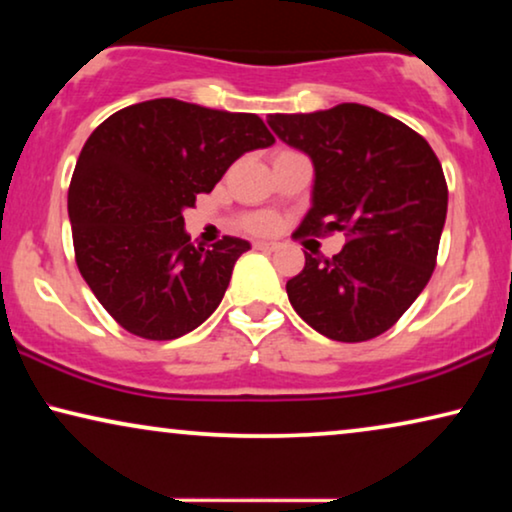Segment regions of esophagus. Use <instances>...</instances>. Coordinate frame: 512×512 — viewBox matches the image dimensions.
<instances>
[{
	"mask_svg": "<svg viewBox=\"0 0 512 512\" xmlns=\"http://www.w3.org/2000/svg\"><path fill=\"white\" fill-rule=\"evenodd\" d=\"M254 249H258V251H277L279 249V244L277 242H254Z\"/></svg>",
	"mask_w": 512,
	"mask_h": 512,
	"instance_id": "esophagus-1",
	"label": "esophagus"
}]
</instances>
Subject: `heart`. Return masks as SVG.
Returning a JSON list of instances; mask_svg holds the SVG:
<instances>
[{"label": "heart", "instance_id": "obj_1", "mask_svg": "<svg viewBox=\"0 0 512 512\" xmlns=\"http://www.w3.org/2000/svg\"><path fill=\"white\" fill-rule=\"evenodd\" d=\"M237 226L251 235H270L279 226V219L272 212H247L237 219Z\"/></svg>", "mask_w": 512, "mask_h": 512}]
</instances>
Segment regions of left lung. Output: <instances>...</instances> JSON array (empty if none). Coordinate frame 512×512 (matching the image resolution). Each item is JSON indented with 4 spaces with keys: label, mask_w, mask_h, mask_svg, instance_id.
I'll return each instance as SVG.
<instances>
[{
    "label": "left lung",
    "mask_w": 512,
    "mask_h": 512,
    "mask_svg": "<svg viewBox=\"0 0 512 512\" xmlns=\"http://www.w3.org/2000/svg\"><path fill=\"white\" fill-rule=\"evenodd\" d=\"M268 125L314 163L312 209L293 237H347L333 258L305 254L303 272L286 282L293 310L331 340H373L436 268L447 216L440 160L419 132L356 102L270 114Z\"/></svg>",
    "instance_id": "left-lung-1"
}]
</instances>
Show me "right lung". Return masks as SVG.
<instances>
[{"instance_id": "add662e5", "label": "right lung", "mask_w": 512, "mask_h": 512, "mask_svg": "<svg viewBox=\"0 0 512 512\" xmlns=\"http://www.w3.org/2000/svg\"><path fill=\"white\" fill-rule=\"evenodd\" d=\"M275 142L256 114L172 97L132 104L97 125L69 184L79 272L118 326L144 340L198 328L228 289L249 242L193 247L184 209L209 193L242 153Z\"/></svg>"}]
</instances>
